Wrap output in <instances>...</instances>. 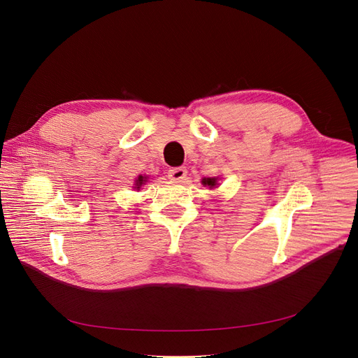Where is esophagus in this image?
Returning a JSON list of instances; mask_svg holds the SVG:
<instances>
[{
	"label": "esophagus",
	"mask_w": 358,
	"mask_h": 358,
	"mask_svg": "<svg viewBox=\"0 0 358 358\" xmlns=\"http://www.w3.org/2000/svg\"><path fill=\"white\" fill-rule=\"evenodd\" d=\"M187 176V169L184 166H174L168 169V178L174 181H181Z\"/></svg>",
	"instance_id": "34e87169"
}]
</instances>
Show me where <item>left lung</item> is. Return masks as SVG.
Returning <instances> with one entry per match:
<instances>
[{
  "mask_svg": "<svg viewBox=\"0 0 358 358\" xmlns=\"http://www.w3.org/2000/svg\"><path fill=\"white\" fill-rule=\"evenodd\" d=\"M204 185H209V187H215L216 185V178H204L201 181Z\"/></svg>",
  "mask_w": 358,
  "mask_h": 358,
  "instance_id": "8db88e82",
  "label": "left lung"
}]
</instances>
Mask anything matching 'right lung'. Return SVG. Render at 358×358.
I'll list each match as a JSON object with an SVG mask.
<instances>
[{
  "label": "right lung",
  "mask_w": 358,
  "mask_h": 358,
  "mask_svg": "<svg viewBox=\"0 0 358 358\" xmlns=\"http://www.w3.org/2000/svg\"><path fill=\"white\" fill-rule=\"evenodd\" d=\"M145 181H146V177L139 176V177H138V180H136V187H135V189H141V185H142Z\"/></svg>",
  "instance_id": "add662e5"
}]
</instances>
